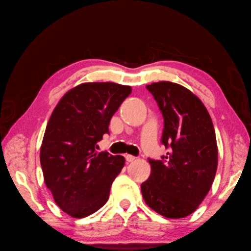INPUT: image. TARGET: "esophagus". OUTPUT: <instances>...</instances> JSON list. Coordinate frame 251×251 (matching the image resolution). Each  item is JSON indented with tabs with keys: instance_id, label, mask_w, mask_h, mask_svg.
Returning <instances> with one entry per match:
<instances>
[{
	"instance_id": "1",
	"label": "esophagus",
	"mask_w": 251,
	"mask_h": 251,
	"mask_svg": "<svg viewBox=\"0 0 251 251\" xmlns=\"http://www.w3.org/2000/svg\"><path fill=\"white\" fill-rule=\"evenodd\" d=\"M125 159L127 162H133L136 158L134 156H131V154H125Z\"/></svg>"
}]
</instances>
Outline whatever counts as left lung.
<instances>
[{
    "instance_id": "1",
    "label": "left lung",
    "mask_w": 251,
    "mask_h": 251,
    "mask_svg": "<svg viewBox=\"0 0 251 251\" xmlns=\"http://www.w3.org/2000/svg\"><path fill=\"white\" fill-rule=\"evenodd\" d=\"M163 116L161 160L148 159L151 173L141 184L146 204L167 218L192 214L211 189L217 170V143L212 118L201 100L177 83L146 86Z\"/></svg>"
}]
</instances>
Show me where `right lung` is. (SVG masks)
Here are the masks:
<instances>
[{
  "instance_id": "right-lung-1",
  "label": "right lung",
  "mask_w": 251,
  "mask_h": 251,
  "mask_svg": "<svg viewBox=\"0 0 251 251\" xmlns=\"http://www.w3.org/2000/svg\"><path fill=\"white\" fill-rule=\"evenodd\" d=\"M130 93V86L113 82L82 83L63 95L49 118L40 165L54 202L71 217L89 216L107 202L125 158L95 148Z\"/></svg>"
}]
</instances>
